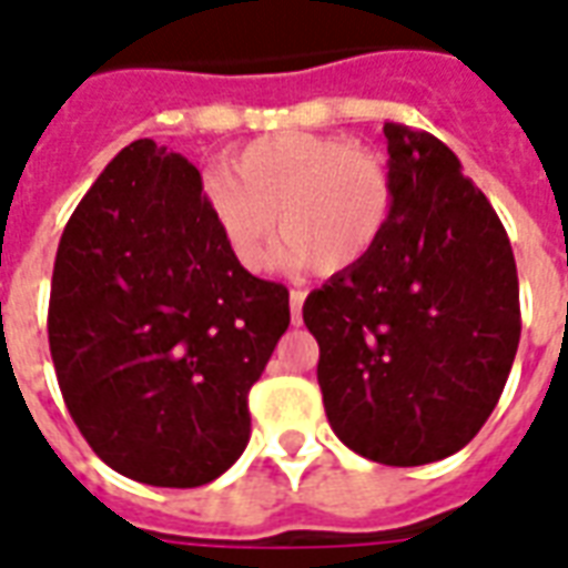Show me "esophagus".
<instances>
[{
  "instance_id": "obj_1",
  "label": "esophagus",
  "mask_w": 568,
  "mask_h": 568,
  "mask_svg": "<svg viewBox=\"0 0 568 568\" xmlns=\"http://www.w3.org/2000/svg\"><path fill=\"white\" fill-rule=\"evenodd\" d=\"M304 292L301 288H292V295H288V307H292V322L301 325V307H304Z\"/></svg>"
}]
</instances>
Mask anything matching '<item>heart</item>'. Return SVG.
Here are the masks:
<instances>
[{
    "instance_id": "heart-1",
    "label": "heart",
    "mask_w": 568,
    "mask_h": 568,
    "mask_svg": "<svg viewBox=\"0 0 568 568\" xmlns=\"http://www.w3.org/2000/svg\"><path fill=\"white\" fill-rule=\"evenodd\" d=\"M215 227L248 273L283 258L322 276L356 271L393 224V173L377 151L344 136L276 133L234 154L206 182Z\"/></svg>"
}]
</instances>
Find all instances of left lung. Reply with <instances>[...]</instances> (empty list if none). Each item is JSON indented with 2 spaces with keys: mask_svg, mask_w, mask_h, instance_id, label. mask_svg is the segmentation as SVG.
<instances>
[{
  "mask_svg": "<svg viewBox=\"0 0 568 568\" xmlns=\"http://www.w3.org/2000/svg\"><path fill=\"white\" fill-rule=\"evenodd\" d=\"M393 224L365 264L310 292L334 435L383 465L463 450L487 423L520 344L511 243L459 158L426 130L383 124Z\"/></svg>",
  "mask_w": 568,
  "mask_h": 568,
  "instance_id": "1",
  "label": "left lung"
}]
</instances>
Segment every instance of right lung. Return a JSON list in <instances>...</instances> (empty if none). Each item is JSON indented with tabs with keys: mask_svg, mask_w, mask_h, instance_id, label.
Returning a JSON list of instances; mask_svg holds the SVG:
<instances>
[{
	"mask_svg": "<svg viewBox=\"0 0 568 568\" xmlns=\"http://www.w3.org/2000/svg\"><path fill=\"white\" fill-rule=\"evenodd\" d=\"M285 328L288 288L240 267L197 166L151 140L118 151L60 236L48 304L57 383L93 453L151 487L224 475Z\"/></svg>",
	"mask_w": 568,
	"mask_h": 568,
	"instance_id": "obj_1",
	"label": "right lung"
}]
</instances>
